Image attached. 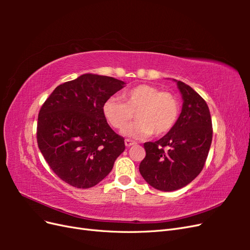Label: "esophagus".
Wrapping results in <instances>:
<instances>
[{"mask_svg": "<svg viewBox=\"0 0 250 250\" xmlns=\"http://www.w3.org/2000/svg\"><path fill=\"white\" fill-rule=\"evenodd\" d=\"M135 143L134 141H132V140H130V139H126L125 140V146L126 147H130V146H133V145H135Z\"/></svg>", "mask_w": 250, "mask_h": 250, "instance_id": "esophagus-1", "label": "esophagus"}]
</instances>
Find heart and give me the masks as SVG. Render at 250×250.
<instances>
[{"instance_id":"heart-1","label":"heart","mask_w":250,"mask_h":250,"mask_svg":"<svg viewBox=\"0 0 250 250\" xmlns=\"http://www.w3.org/2000/svg\"><path fill=\"white\" fill-rule=\"evenodd\" d=\"M122 100L108 98L103 103L102 112L107 123L115 129L122 130L134 118L139 121L127 128L125 133L132 137H155L170 132L177 123L180 103L170 92L149 84H140L126 90Z\"/></svg>"}]
</instances>
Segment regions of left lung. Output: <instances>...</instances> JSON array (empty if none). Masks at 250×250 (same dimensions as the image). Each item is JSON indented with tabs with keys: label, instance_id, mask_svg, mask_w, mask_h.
I'll list each match as a JSON object with an SVG mask.
<instances>
[{
	"label": "left lung",
	"instance_id": "1",
	"mask_svg": "<svg viewBox=\"0 0 250 250\" xmlns=\"http://www.w3.org/2000/svg\"><path fill=\"white\" fill-rule=\"evenodd\" d=\"M183 110L173 129L156 142L144 144L146 156L140 173L160 191L184 188L199 175L213 139V125L207 102L186 83L177 81Z\"/></svg>",
	"mask_w": 250,
	"mask_h": 250
}]
</instances>
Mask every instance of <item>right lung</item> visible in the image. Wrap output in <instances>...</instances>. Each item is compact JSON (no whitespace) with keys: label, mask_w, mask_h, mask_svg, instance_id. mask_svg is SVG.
I'll return each mask as SVG.
<instances>
[{"label":"right lung","mask_w":250,"mask_h":250,"mask_svg":"<svg viewBox=\"0 0 250 250\" xmlns=\"http://www.w3.org/2000/svg\"><path fill=\"white\" fill-rule=\"evenodd\" d=\"M125 83L95 74L58 85L37 119V145L52 171L66 184L88 188L111 171L124 138L105 120L103 103Z\"/></svg>","instance_id":"1"}]
</instances>
